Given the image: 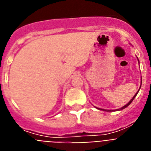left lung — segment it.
<instances>
[{"mask_svg": "<svg viewBox=\"0 0 151 151\" xmlns=\"http://www.w3.org/2000/svg\"><path fill=\"white\" fill-rule=\"evenodd\" d=\"M138 62H139V60H138ZM140 88H141V87H140ZM139 89H140V88H139ZM138 91H138V92H137V93H136V94H134V97H132V99L131 100V101H129V103H128L127 104H125V106H122V108H120V109H118V110H123V109H125V108L127 107V106H129V105H130V104H131V103H132V101H133V100L134 99V97H136V95H137V94H138ZM97 109H99V110H104V111H106V112H111V111H113V110H103V109H100V108H97Z\"/></svg>", "mask_w": 151, "mask_h": 151, "instance_id": "left-lung-1", "label": "left lung"}]
</instances>
